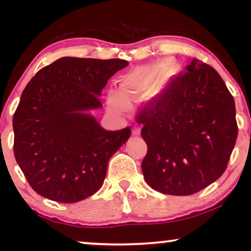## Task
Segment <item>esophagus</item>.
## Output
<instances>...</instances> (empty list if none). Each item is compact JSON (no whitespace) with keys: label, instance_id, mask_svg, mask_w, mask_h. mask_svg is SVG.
Listing matches in <instances>:
<instances>
[{"label":"esophagus","instance_id":"esophagus-1","mask_svg":"<svg viewBox=\"0 0 251 251\" xmlns=\"http://www.w3.org/2000/svg\"><path fill=\"white\" fill-rule=\"evenodd\" d=\"M140 133V129L138 128V126H135V128L132 129V135L133 136H138Z\"/></svg>","mask_w":251,"mask_h":251}]
</instances>
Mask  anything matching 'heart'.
<instances>
[{
	"instance_id": "1",
	"label": "heart",
	"mask_w": 251,
	"mask_h": 251,
	"mask_svg": "<svg viewBox=\"0 0 251 251\" xmlns=\"http://www.w3.org/2000/svg\"><path fill=\"white\" fill-rule=\"evenodd\" d=\"M171 65L170 60H162L153 65L152 67L147 70L136 72L126 75L121 78L120 89H121V95L118 92H109L108 95V104L111 108L119 112H126L129 109V102L126 100H132L137 99L142 95L147 85L153 83L161 74L167 71V68Z\"/></svg>"
}]
</instances>
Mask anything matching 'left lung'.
Masks as SVG:
<instances>
[{
	"label": "left lung",
	"mask_w": 251,
	"mask_h": 251,
	"mask_svg": "<svg viewBox=\"0 0 251 251\" xmlns=\"http://www.w3.org/2000/svg\"><path fill=\"white\" fill-rule=\"evenodd\" d=\"M143 109L142 163L146 183L170 195H191L224 174L238 137L234 99L217 72L199 59Z\"/></svg>",
	"instance_id": "8db88e82"
}]
</instances>
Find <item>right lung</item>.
<instances>
[{"instance_id": "obj_1", "label": "right lung", "mask_w": 251, "mask_h": 251, "mask_svg": "<svg viewBox=\"0 0 251 251\" xmlns=\"http://www.w3.org/2000/svg\"><path fill=\"white\" fill-rule=\"evenodd\" d=\"M128 65L63 57L37 72L24 89L12 120L13 152L37 194L73 203L101 187L109 159L131 130L108 131L88 112L102 107L101 90Z\"/></svg>"}]
</instances>
